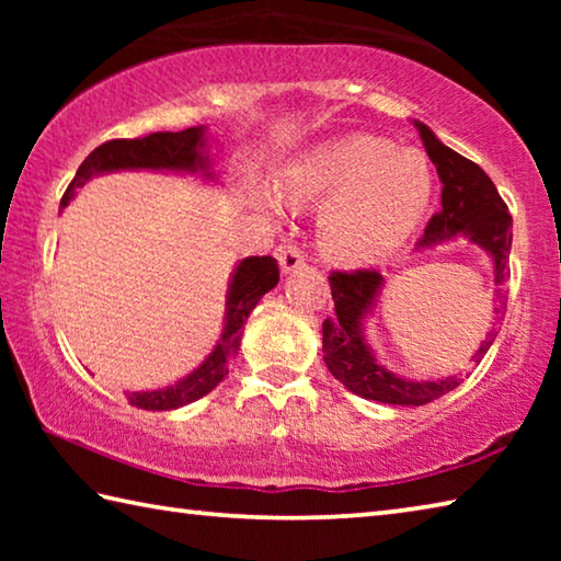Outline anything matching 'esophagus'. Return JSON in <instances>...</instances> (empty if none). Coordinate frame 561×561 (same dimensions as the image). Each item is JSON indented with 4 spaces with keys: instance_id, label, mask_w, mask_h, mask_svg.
<instances>
[{
    "instance_id": "34e87169",
    "label": "esophagus",
    "mask_w": 561,
    "mask_h": 561,
    "mask_svg": "<svg viewBox=\"0 0 561 561\" xmlns=\"http://www.w3.org/2000/svg\"><path fill=\"white\" fill-rule=\"evenodd\" d=\"M277 260H279L282 274H291V272H297L299 267H304V254L297 250V247H291V244L279 247Z\"/></svg>"
}]
</instances>
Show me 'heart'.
<instances>
[{
	"mask_svg": "<svg viewBox=\"0 0 561 561\" xmlns=\"http://www.w3.org/2000/svg\"><path fill=\"white\" fill-rule=\"evenodd\" d=\"M291 205H321L319 247L341 264H371L396 252L428 213L433 170L417 150L366 133L304 148L264 190L260 205L282 213Z\"/></svg>",
	"mask_w": 561,
	"mask_h": 561,
	"instance_id": "b5f03b06",
	"label": "heart"
}]
</instances>
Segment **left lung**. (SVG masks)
Instances as JSON below:
<instances>
[{"label":"left lung","mask_w":561,"mask_h":561,"mask_svg":"<svg viewBox=\"0 0 561 561\" xmlns=\"http://www.w3.org/2000/svg\"><path fill=\"white\" fill-rule=\"evenodd\" d=\"M413 126L421 133L425 153L433 160L443 183L440 213L433 215L415 250L425 252L438 244L468 240L470 244H478L490 257L495 282L505 284L512 252V217L507 213V205L502 203L495 183L480 165H474L472 160L462 158L445 146L425 123L413 121ZM329 284L336 317H329L324 321L321 348H324L329 371L351 393L386 405H425L458 386L455 376L421 378V381L398 376L378 360L376 351L366 339V319L374 314L386 287L381 272H336L329 277ZM500 304L505 309V297H500ZM492 341H495V336L490 334L474 358L485 354Z\"/></svg>","instance_id":"1"}]
</instances>
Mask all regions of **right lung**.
I'll use <instances>...</instances> for the list:
<instances>
[{
    "label": "right lung",
    "instance_id": "right-lung-1",
    "mask_svg": "<svg viewBox=\"0 0 561 561\" xmlns=\"http://www.w3.org/2000/svg\"><path fill=\"white\" fill-rule=\"evenodd\" d=\"M213 138L207 136V126H195L180 133H150L146 138H121L99 146L76 170L71 185L66 187L61 207L69 205L76 193L89 180L121 170H153V173H175L201 178L203 183L220 185L215 173V160L210 153ZM279 267L274 257H244L234 264L227 282L225 297V319L220 339L215 341L210 354L197 368L180 378L173 386L153 388V391H128L130 405L144 411H173V408L187 405L213 391V388L230 374V360L240 351L242 327L257 301L270 289L277 287Z\"/></svg>",
    "mask_w": 561,
    "mask_h": 561
}]
</instances>
